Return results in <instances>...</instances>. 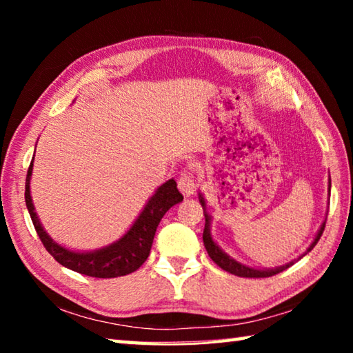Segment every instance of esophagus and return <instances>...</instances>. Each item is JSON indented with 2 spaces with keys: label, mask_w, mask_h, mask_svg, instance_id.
<instances>
[{
  "label": "esophagus",
  "mask_w": 353,
  "mask_h": 353,
  "mask_svg": "<svg viewBox=\"0 0 353 353\" xmlns=\"http://www.w3.org/2000/svg\"><path fill=\"white\" fill-rule=\"evenodd\" d=\"M177 187L183 196H191L196 190V179L191 172H182L177 181Z\"/></svg>",
  "instance_id": "obj_1"
}]
</instances>
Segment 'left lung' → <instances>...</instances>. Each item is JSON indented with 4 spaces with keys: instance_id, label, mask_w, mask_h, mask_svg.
Segmentation results:
<instances>
[{
    "instance_id": "obj_1",
    "label": "left lung",
    "mask_w": 353,
    "mask_h": 353,
    "mask_svg": "<svg viewBox=\"0 0 353 353\" xmlns=\"http://www.w3.org/2000/svg\"><path fill=\"white\" fill-rule=\"evenodd\" d=\"M330 188H332V182H330V179H328V198H330ZM198 198H199V202H201L202 210H204V216H205V227H204V235H202V240H204V246L207 249L208 256H210V259L214 263H216V265L221 268V270H224L227 272L234 274V276H238V277H271V276H274V274H279V272L285 271L286 268H290L291 265H294L297 260H301L303 255H307L310 250H312L316 246V243L319 241V238H321L322 232H324V227H325L327 216H325L324 221H322V224L319 227L318 234L314 235L312 244H310L305 252H303L302 255H299L297 259L291 260L288 263H285V265H282V266H276V268H254V266L244 265V263L235 260L234 256H230L229 254L225 252V250L221 249L219 244L213 240V235H212L213 216L207 210V201H205L204 194H202L201 191L198 193Z\"/></svg>"
}]
</instances>
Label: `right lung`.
Instances as JSON below:
<instances>
[{
  "label": "right lung",
  "mask_w": 353,
  "mask_h": 353,
  "mask_svg": "<svg viewBox=\"0 0 353 353\" xmlns=\"http://www.w3.org/2000/svg\"><path fill=\"white\" fill-rule=\"evenodd\" d=\"M32 170L34 157L26 176L25 201L37 235L40 236L48 252L54 256L56 261L71 271L90 277L113 279L128 276V274L139 270L146 261L149 252H151L155 230H157L163 214L172 205L179 204L183 199V196L179 193L176 181L171 177L170 181L157 187L151 198L143 205L139 216L134 219L129 229L117 241L93 250H74L52 240L50 234L45 230L43 224L40 223L31 196Z\"/></svg>",
  "instance_id": "obj_1"
}]
</instances>
